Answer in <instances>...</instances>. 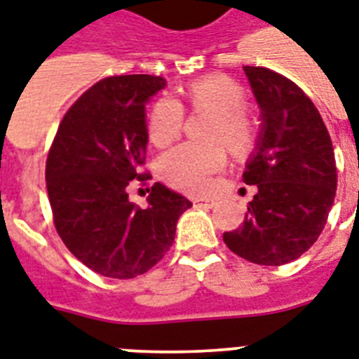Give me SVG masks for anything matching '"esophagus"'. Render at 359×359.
Returning a JSON list of instances; mask_svg holds the SVG:
<instances>
[{
    "instance_id": "obj_1",
    "label": "esophagus",
    "mask_w": 359,
    "mask_h": 359,
    "mask_svg": "<svg viewBox=\"0 0 359 359\" xmlns=\"http://www.w3.org/2000/svg\"><path fill=\"white\" fill-rule=\"evenodd\" d=\"M195 206H201V208H212L214 206V199H195Z\"/></svg>"
}]
</instances>
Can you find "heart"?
Masks as SVG:
<instances>
[{
    "label": "heart",
    "instance_id": "heart-1",
    "mask_svg": "<svg viewBox=\"0 0 359 359\" xmlns=\"http://www.w3.org/2000/svg\"><path fill=\"white\" fill-rule=\"evenodd\" d=\"M186 104L194 110H212L203 142H186L165 153L160 160V175L173 188L186 194H205L212 177L226 164V147L236 154L255 149L258 123L243 107L245 92L234 79L221 74L195 79L182 90ZM184 125V107L164 95L156 99L149 114L147 136L156 147H165L179 138ZM222 139L219 140V138Z\"/></svg>",
    "mask_w": 359,
    "mask_h": 359
}]
</instances>
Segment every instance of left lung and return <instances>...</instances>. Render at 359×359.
<instances>
[{"mask_svg": "<svg viewBox=\"0 0 359 359\" xmlns=\"http://www.w3.org/2000/svg\"><path fill=\"white\" fill-rule=\"evenodd\" d=\"M243 72L264 121L243 173V182L258 191L243 223L223 241L252 264L284 265L304 255L325 229L336 197V156L321 114L293 81L260 66Z\"/></svg>", "mask_w": 359, "mask_h": 359, "instance_id": "obj_1", "label": "left lung"}]
</instances>
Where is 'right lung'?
Here are the masks:
<instances>
[{
	"instance_id": "1",
	"label": "right lung",
	"mask_w": 359,
	"mask_h": 359,
	"mask_svg": "<svg viewBox=\"0 0 359 359\" xmlns=\"http://www.w3.org/2000/svg\"><path fill=\"white\" fill-rule=\"evenodd\" d=\"M165 86L154 75L101 79L64 114L46 162L53 223L69 252L97 275L127 280L158 264L175 241L177 221L191 206L160 182L149 206L129 201L144 171L145 103Z\"/></svg>"
}]
</instances>
